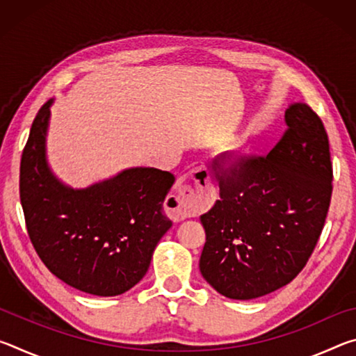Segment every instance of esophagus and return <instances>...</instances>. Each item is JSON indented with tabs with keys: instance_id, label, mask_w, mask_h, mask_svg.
<instances>
[{
	"instance_id": "1",
	"label": "esophagus",
	"mask_w": 356,
	"mask_h": 356,
	"mask_svg": "<svg viewBox=\"0 0 356 356\" xmlns=\"http://www.w3.org/2000/svg\"><path fill=\"white\" fill-rule=\"evenodd\" d=\"M191 174L197 188H193L191 185H179L172 195L168 196L165 201L166 213L174 221H180L196 215L197 212L209 207L215 200V190L209 184L206 171L195 170L191 171Z\"/></svg>"
}]
</instances>
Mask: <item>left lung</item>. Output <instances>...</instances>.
<instances>
[{"instance_id": "obj_1", "label": "left lung", "mask_w": 356, "mask_h": 356, "mask_svg": "<svg viewBox=\"0 0 356 356\" xmlns=\"http://www.w3.org/2000/svg\"><path fill=\"white\" fill-rule=\"evenodd\" d=\"M286 124L267 156L227 170L225 156L215 160L220 200L201 215L200 270L227 298H259L289 284L321 237L333 191L328 135L306 104L289 106Z\"/></svg>"}]
</instances>
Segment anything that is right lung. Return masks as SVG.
Segmentation results:
<instances>
[{
  "label": "right lung",
  "mask_w": 356,
  "mask_h": 356,
  "mask_svg": "<svg viewBox=\"0 0 356 356\" xmlns=\"http://www.w3.org/2000/svg\"><path fill=\"white\" fill-rule=\"evenodd\" d=\"M53 99L35 116L20 163V201L40 261L78 291L114 297L146 275L172 221L163 202L174 176L130 168L88 188L64 185L47 161Z\"/></svg>",
  "instance_id": "add662e5"
}]
</instances>
